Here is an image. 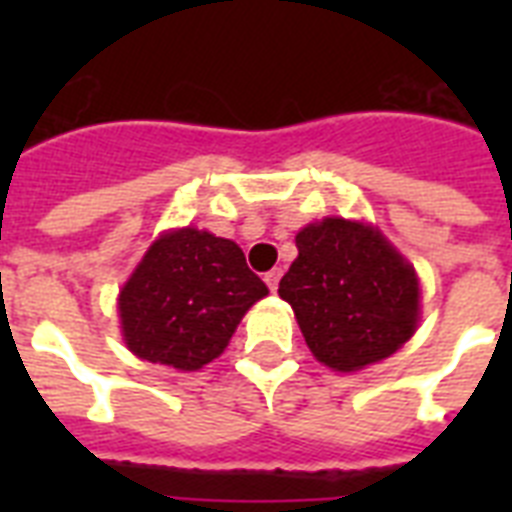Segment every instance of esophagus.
<instances>
[{
    "label": "esophagus",
    "mask_w": 512,
    "mask_h": 512,
    "mask_svg": "<svg viewBox=\"0 0 512 512\" xmlns=\"http://www.w3.org/2000/svg\"><path fill=\"white\" fill-rule=\"evenodd\" d=\"M279 281H281V268H273V271L265 273V284H268V289H271V292H276V289H279Z\"/></svg>",
    "instance_id": "obj_1"
}]
</instances>
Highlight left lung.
<instances>
[{"mask_svg": "<svg viewBox=\"0 0 512 512\" xmlns=\"http://www.w3.org/2000/svg\"><path fill=\"white\" fill-rule=\"evenodd\" d=\"M297 260L279 281L308 348L335 372L393 356L417 332L420 281L374 225L324 217L295 236Z\"/></svg>", "mask_w": 512, "mask_h": 512, "instance_id": "1", "label": "left lung"}]
</instances>
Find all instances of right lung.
I'll use <instances>...</instances> for the list:
<instances>
[{
	"label": "right lung",
	"mask_w": 512,
	"mask_h": 512,
	"mask_svg": "<svg viewBox=\"0 0 512 512\" xmlns=\"http://www.w3.org/2000/svg\"><path fill=\"white\" fill-rule=\"evenodd\" d=\"M265 295L236 241L191 225L167 231L119 292L124 342L143 361L196 372L223 353Z\"/></svg>",
	"instance_id": "add662e5"
}]
</instances>
